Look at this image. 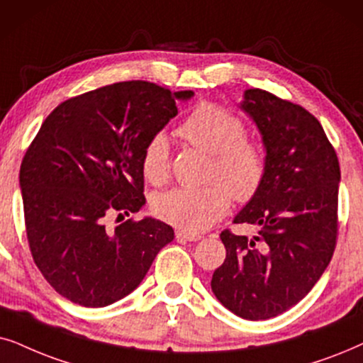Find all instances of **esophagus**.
Listing matches in <instances>:
<instances>
[{
	"mask_svg": "<svg viewBox=\"0 0 363 363\" xmlns=\"http://www.w3.org/2000/svg\"><path fill=\"white\" fill-rule=\"evenodd\" d=\"M176 239L177 240H189V242H196V240H201L202 235L201 234H191V232H186L182 229L176 230Z\"/></svg>",
	"mask_w": 363,
	"mask_h": 363,
	"instance_id": "1",
	"label": "esophagus"
}]
</instances>
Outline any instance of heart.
Masks as SVG:
<instances>
[{
  "label": "heart",
  "instance_id": "1",
  "mask_svg": "<svg viewBox=\"0 0 363 363\" xmlns=\"http://www.w3.org/2000/svg\"><path fill=\"white\" fill-rule=\"evenodd\" d=\"M244 121L217 103L197 104L177 128V134L201 151L212 154L209 181L201 189H176L154 197L152 211L159 219L179 229L202 232L229 211L230 197L245 204L262 189L267 176V152L257 139L245 136ZM141 171L154 186L171 177L169 141L157 133L147 139L141 154Z\"/></svg>",
  "mask_w": 363,
  "mask_h": 363
}]
</instances>
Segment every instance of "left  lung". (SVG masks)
<instances>
[{
	"label": "left lung",
	"mask_w": 363,
	"mask_h": 363,
	"mask_svg": "<svg viewBox=\"0 0 363 363\" xmlns=\"http://www.w3.org/2000/svg\"><path fill=\"white\" fill-rule=\"evenodd\" d=\"M242 109L267 151L259 194L235 216L257 225L254 239L222 230L225 260L211 287L225 308L265 320L301 302L330 262L339 234V157L323 128L302 106L247 89Z\"/></svg>",
	"instance_id": "obj_1"
}]
</instances>
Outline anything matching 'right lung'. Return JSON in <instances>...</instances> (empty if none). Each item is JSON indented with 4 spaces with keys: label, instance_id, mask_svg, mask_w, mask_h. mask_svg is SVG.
I'll return each mask as SVG.
<instances>
[{
    "label": "right lung",
    "instance_id": "right-lung-1",
    "mask_svg": "<svg viewBox=\"0 0 363 363\" xmlns=\"http://www.w3.org/2000/svg\"><path fill=\"white\" fill-rule=\"evenodd\" d=\"M192 91L124 81L61 103L41 124L19 169L26 238L50 286L83 307L131 294L174 239L161 220L111 217L146 202L141 154Z\"/></svg>",
    "mask_w": 363,
    "mask_h": 363
}]
</instances>
